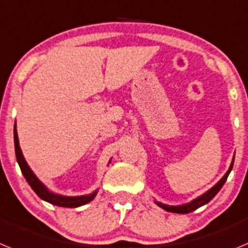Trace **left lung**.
Returning <instances> with one entry per match:
<instances>
[{"label": "left lung", "instance_id": "8db88e82", "mask_svg": "<svg viewBox=\"0 0 248 248\" xmlns=\"http://www.w3.org/2000/svg\"><path fill=\"white\" fill-rule=\"evenodd\" d=\"M233 159H235V155H233ZM233 159H232V162H231V166H230L229 170L226 171V174H225L224 177H222L221 179L218 180V182L216 183L215 185H214L213 188L209 189V190H207L206 193H204V194H202V195H200L199 198H196V199L191 200V202H188V204L167 205V204H163V202H155L158 205V206L162 207V209H164V210H166V211H169V213L188 214V213H191V211L196 210L198 207L202 206V205L207 204V202H210V200L213 199L214 196H215L216 194L218 193V190H220V189L222 188V185L225 184V182H226L227 177H229L230 171H231V169H232Z\"/></svg>", "mask_w": 248, "mask_h": 248}]
</instances>
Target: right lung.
<instances>
[{
  "instance_id": "1",
  "label": "right lung",
  "mask_w": 248,
  "mask_h": 248,
  "mask_svg": "<svg viewBox=\"0 0 248 248\" xmlns=\"http://www.w3.org/2000/svg\"><path fill=\"white\" fill-rule=\"evenodd\" d=\"M13 135H15V151H16V158H17V162L19 164V168H21L22 174L24 175L26 180L28 182V184L31 185V188L34 190V193L37 194L42 200L44 202H48L53 205H57V206H63V207H79L81 205H85L88 202H90L91 200H93V198L96 196L97 190H95L91 194H86V195H80V196H65L60 195V194H55L53 191L49 190L46 185L35 177V174L33 173L32 169L30 168L28 163L26 162L23 157V153L21 151V147H19V140H18V135H17V128L13 129ZM111 162V160H110Z\"/></svg>"
}]
</instances>
